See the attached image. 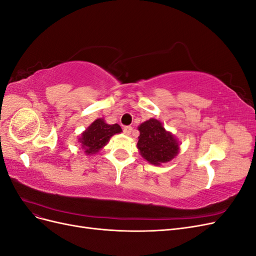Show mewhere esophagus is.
Instances as JSON below:
<instances>
[{
	"instance_id": "1",
	"label": "esophagus",
	"mask_w": 256,
	"mask_h": 256,
	"mask_svg": "<svg viewBox=\"0 0 256 256\" xmlns=\"http://www.w3.org/2000/svg\"><path fill=\"white\" fill-rule=\"evenodd\" d=\"M122 131H124V134L129 136L131 134V131H132V127H131V126H125V127H124Z\"/></svg>"
}]
</instances>
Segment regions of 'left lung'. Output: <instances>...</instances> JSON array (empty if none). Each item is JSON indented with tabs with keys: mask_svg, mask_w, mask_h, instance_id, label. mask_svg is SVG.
Masks as SVG:
<instances>
[{
	"mask_svg": "<svg viewBox=\"0 0 256 256\" xmlns=\"http://www.w3.org/2000/svg\"><path fill=\"white\" fill-rule=\"evenodd\" d=\"M138 148L141 156L154 166L171 161L180 152L177 138L166 131L161 122L150 118L138 126Z\"/></svg>",
	"mask_w": 256,
	"mask_h": 256,
	"instance_id": "obj_1",
	"label": "left lung"
}]
</instances>
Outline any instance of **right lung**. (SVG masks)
I'll list each match as a JSON object with an SVG mask.
<instances>
[{
    "instance_id": "obj_1",
    "label": "right lung",
    "mask_w": 256,
    "mask_h": 256,
    "mask_svg": "<svg viewBox=\"0 0 256 256\" xmlns=\"http://www.w3.org/2000/svg\"><path fill=\"white\" fill-rule=\"evenodd\" d=\"M122 128L118 124L109 125L104 118H98L83 131L79 138L82 148L86 154L98 152L110 141V138L116 134H120Z\"/></svg>"
}]
</instances>
